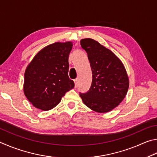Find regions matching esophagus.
<instances>
[{"label": "esophagus", "instance_id": "esophagus-1", "mask_svg": "<svg viewBox=\"0 0 157 157\" xmlns=\"http://www.w3.org/2000/svg\"><path fill=\"white\" fill-rule=\"evenodd\" d=\"M74 84H75V87H77V85H78V78H76L74 80Z\"/></svg>", "mask_w": 157, "mask_h": 157}]
</instances>
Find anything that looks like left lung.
<instances>
[{
  "label": "left lung",
  "instance_id": "1",
  "mask_svg": "<svg viewBox=\"0 0 157 157\" xmlns=\"http://www.w3.org/2000/svg\"><path fill=\"white\" fill-rule=\"evenodd\" d=\"M81 45L87 53L92 81L89 92L80 94V97L92 110L108 112L127 94L129 78L125 66L114 52L92 38L81 39Z\"/></svg>",
  "mask_w": 157,
  "mask_h": 157
}]
</instances>
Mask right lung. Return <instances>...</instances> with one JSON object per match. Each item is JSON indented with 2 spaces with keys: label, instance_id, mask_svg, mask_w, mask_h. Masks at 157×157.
Segmentation results:
<instances>
[{
  "label": "right lung",
  "instance_id": "obj_1",
  "mask_svg": "<svg viewBox=\"0 0 157 157\" xmlns=\"http://www.w3.org/2000/svg\"><path fill=\"white\" fill-rule=\"evenodd\" d=\"M72 46L71 41L50 44L38 52L27 65L23 92L35 108L50 110L74 88V81L68 76V58Z\"/></svg>",
  "mask_w": 157,
  "mask_h": 157
}]
</instances>
